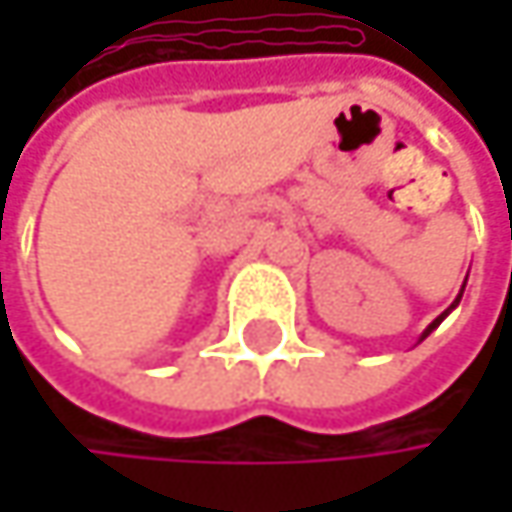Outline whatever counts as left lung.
Wrapping results in <instances>:
<instances>
[{
	"label": "left lung",
	"mask_w": 512,
	"mask_h": 512,
	"mask_svg": "<svg viewBox=\"0 0 512 512\" xmlns=\"http://www.w3.org/2000/svg\"><path fill=\"white\" fill-rule=\"evenodd\" d=\"M462 290H465V284H462ZM462 290H460V296H457V299H454V305H451V308H448V311H445V314H439V317H436V320H433V323H430V326H427V329H424V335H421V341H424V338H427V335H430V332H433V329H436V326H439V323H442V320H445V317H448V314H451V311H454V308H457V305H460Z\"/></svg>",
	"instance_id": "8db88e82"
}]
</instances>
